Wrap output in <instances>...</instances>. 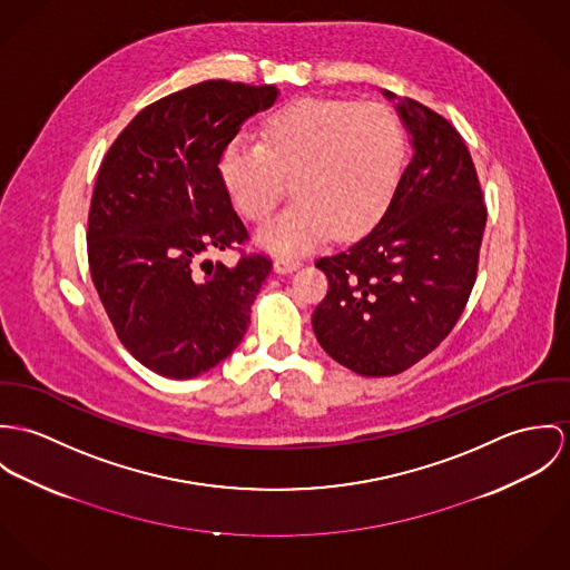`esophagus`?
I'll use <instances>...</instances> for the list:
<instances>
[{
    "instance_id": "esophagus-1",
    "label": "esophagus",
    "mask_w": 570,
    "mask_h": 570,
    "mask_svg": "<svg viewBox=\"0 0 570 570\" xmlns=\"http://www.w3.org/2000/svg\"><path fill=\"white\" fill-rule=\"evenodd\" d=\"M302 266V262L299 259H295V257H277L275 259V264H273V268H275V273H282V275H286V273H293V271H297Z\"/></svg>"
}]
</instances>
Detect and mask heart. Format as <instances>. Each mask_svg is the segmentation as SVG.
Listing matches in <instances>:
<instances>
[{
  "instance_id": "1",
  "label": "heart",
  "mask_w": 570,
  "mask_h": 570,
  "mask_svg": "<svg viewBox=\"0 0 570 570\" xmlns=\"http://www.w3.org/2000/svg\"><path fill=\"white\" fill-rule=\"evenodd\" d=\"M404 128L376 102L302 98L275 109L259 141L236 137L220 155V177L238 209L266 220L291 190L297 196L259 229L279 254H306L330 236L372 229L397 190Z\"/></svg>"
}]
</instances>
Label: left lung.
I'll use <instances>...</instances> for the list:
<instances>
[{
    "mask_svg": "<svg viewBox=\"0 0 570 570\" xmlns=\"http://www.w3.org/2000/svg\"><path fill=\"white\" fill-rule=\"evenodd\" d=\"M397 114L413 157L384 216L350 249L316 259L330 284L313 313L316 341L372 379L406 372L450 334L476 282L488 220L456 128L411 98Z\"/></svg>",
    "mask_w": 570,
    "mask_h": 570,
    "instance_id": "left-lung-1",
    "label": "left lung"
}]
</instances>
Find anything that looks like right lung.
I'll list each match as a JSON object with an SVG mask.
<instances>
[{
    "instance_id": "right-lung-1",
    "label": "right lung",
    "mask_w": 570,
    "mask_h": 570,
    "mask_svg": "<svg viewBox=\"0 0 570 570\" xmlns=\"http://www.w3.org/2000/svg\"><path fill=\"white\" fill-rule=\"evenodd\" d=\"M277 94L273 85H191L141 109L100 164L87 223L91 279L120 343L159 376L216 367L249 327L271 257L239 249L227 267L206 254L249 240L218 164Z\"/></svg>"
}]
</instances>
